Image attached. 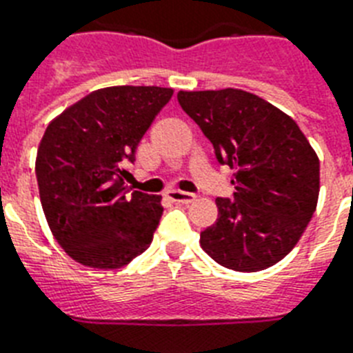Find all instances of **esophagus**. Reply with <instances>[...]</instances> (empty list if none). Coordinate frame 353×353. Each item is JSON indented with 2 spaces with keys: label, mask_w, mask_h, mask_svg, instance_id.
<instances>
[{
  "label": "esophagus",
  "mask_w": 353,
  "mask_h": 353,
  "mask_svg": "<svg viewBox=\"0 0 353 353\" xmlns=\"http://www.w3.org/2000/svg\"><path fill=\"white\" fill-rule=\"evenodd\" d=\"M168 196L173 200V202H180V204H191V202L194 200V194L185 193V191H180V190H169Z\"/></svg>",
  "instance_id": "1"
}]
</instances>
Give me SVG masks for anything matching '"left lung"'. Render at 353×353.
<instances>
[{
    "instance_id": "1",
    "label": "left lung",
    "mask_w": 353,
    "mask_h": 353,
    "mask_svg": "<svg viewBox=\"0 0 353 353\" xmlns=\"http://www.w3.org/2000/svg\"><path fill=\"white\" fill-rule=\"evenodd\" d=\"M179 103L235 173L233 199L200 246L221 266L261 272L292 252L319 199V159L293 118L241 89L180 91Z\"/></svg>"
}]
</instances>
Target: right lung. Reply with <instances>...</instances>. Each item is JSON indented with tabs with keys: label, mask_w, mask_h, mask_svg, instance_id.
I'll use <instances>...</instances> for the list:
<instances>
[{
	"label": "right lung",
	"mask_w": 353,
	"mask_h": 353,
	"mask_svg": "<svg viewBox=\"0 0 353 353\" xmlns=\"http://www.w3.org/2000/svg\"><path fill=\"white\" fill-rule=\"evenodd\" d=\"M169 87L118 85L87 94L47 125L36 157L52 235L83 266L118 270L142 255L162 216L160 194L129 191V162Z\"/></svg>",
	"instance_id": "1"
}]
</instances>
